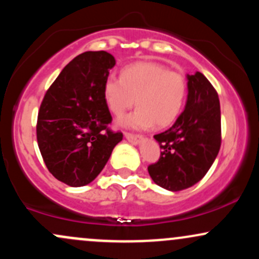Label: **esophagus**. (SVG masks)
Returning a JSON list of instances; mask_svg holds the SVG:
<instances>
[{"label":"esophagus","mask_w":259,"mask_h":259,"mask_svg":"<svg viewBox=\"0 0 259 259\" xmlns=\"http://www.w3.org/2000/svg\"><path fill=\"white\" fill-rule=\"evenodd\" d=\"M124 136H125V139H126V140L129 141V143H132V144H134V145H138L141 140H143V136H141V135L130 134V133H125Z\"/></svg>","instance_id":"1"}]
</instances>
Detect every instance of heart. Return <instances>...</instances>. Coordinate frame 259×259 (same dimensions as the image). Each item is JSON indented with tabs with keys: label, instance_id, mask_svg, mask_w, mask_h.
<instances>
[{
	"label": "heart",
	"instance_id": "b5f03b06",
	"mask_svg": "<svg viewBox=\"0 0 259 259\" xmlns=\"http://www.w3.org/2000/svg\"><path fill=\"white\" fill-rule=\"evenodd\" d=\"M103 95L108 108L115 116L138 104L133 114L120 124L134 129H147L153 124L164 127L181 114L187 95L183 75L169 71L164 65L141 61L121 70L120 78L109 75L104 82Z\"/></svg>",
	"mask_w": 259,
	"mask_h": 259
}]
</instances>
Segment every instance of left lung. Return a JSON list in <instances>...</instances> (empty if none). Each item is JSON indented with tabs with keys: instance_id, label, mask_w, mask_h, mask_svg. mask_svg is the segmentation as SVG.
<instances>
[{
	"instance_id": "1",
	"label": "left lung",
	"mask_w": 259,
	"mask_h": 259,
	"mask_svg": "<svg viewBox=\"0 0 259 259\" xmlns=\"http://www.w3.org/2000/svg\"><path fill=\"white\" fill-rule=\"evenodd\" d=\"M186 108L166 132L155 135L161 147L156 163L147 167L162 188L178 192L198 183L221 146V113L218 92L201 72L187 75Z\"/></svg>"
}]
</instances>
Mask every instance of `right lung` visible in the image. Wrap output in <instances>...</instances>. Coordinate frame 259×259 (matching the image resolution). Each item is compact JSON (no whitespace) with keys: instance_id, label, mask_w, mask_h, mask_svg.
Masks as SVG:
<instances>
[{"instance_id":"right-lung-1","label":"right lung","mask_w":259,"mask_h":259,"mask_svg":"<svg viewBox=\"0 0 259 259\" xmlns=\"http://www.w3.org/2000/svg\"><path fill=\"white\" fill-rule=\"evenodd\" d=\"M114 56L107 51L79 54L62 69L40 104L36 140L48 169L70 187L91 183L104 168L120 132L108 124L112 115L103 95Z\"/></svg>"}]
</instances>
